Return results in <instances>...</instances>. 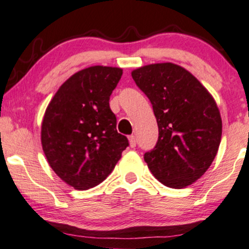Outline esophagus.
Segmentation results:
<instances>
[{
  "label": "esophagus",
  "mask_w": 249,
  "mask_h": 249,
  "mask_svg": "<svg viewBox=\"0 0 249 249\" xmlns=\"http://www.w3.org/2000/svg\"><path fill=\"white\" fill-rule=\"evenodd\" d=\"M128 139H129V144H130V147H131V148H135V147H136V137L134 136V135H131V136L128 137Z\"/></svg>",
  "instance_id": "obj_1"
}]
</instances>
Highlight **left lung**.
Here are the masks:
<instances>
[{
	"label": "left lung",
	"instance_id": "1",
	"mask_svg": "<svg viewBox=\"0 0 249 249\" xmlns=\"http://www.w3.org/2000/svg\"><path fill=\"white\" fill-rule=\"evenodd\" d=\"M153 105L159 141L144 154L149 170L163 185L183 189L205 174L221 141L214 98L192 73L174 63L149 64L131 71Z\"/></svg>",
	"mask_w": 249,
	"mask_h": 249
}]
</instances>
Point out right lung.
Here are the masks:
<instances>
[{"instance_id": "right-lung-1", "label": "right lung", "mask_w": 249, "mask_h": 249, "mask_svg": "<svg viewBox=\"0 0 249 249\" xmlns=\"http://www.w3.org/2000/svg\"><path fill=\"white\" fill-rule=\"evenodd\" d=\"M121 75L120 67L80 70L58 89L44 113L40 141L49 165L79 191L104 182L128 147L109 107Z\"/></svg>"}]
</instances>
